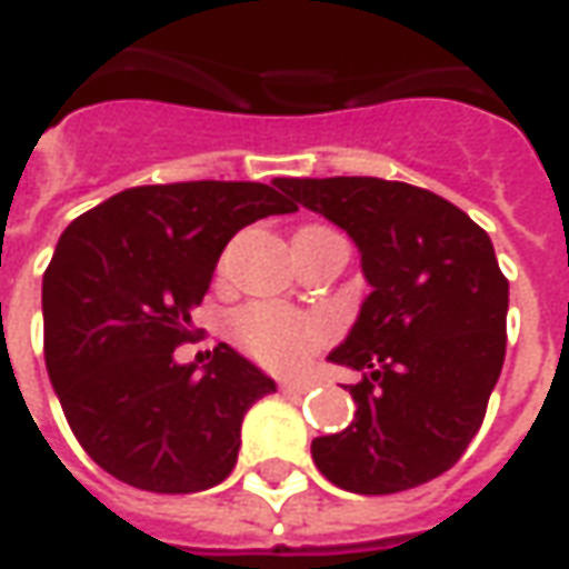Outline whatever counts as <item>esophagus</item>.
<instances>
[{
	"mask_svg": "<svg viewBox=\"0 0 569 569\" xmlns=\"http://www.w3.org/2000/svg\"><path fill=\"white\" fill-rule=\"evenodd\" d=\"M313 387H317V381H313V378H298V381L280 383V390H283L286 396H305L308 390H313Z\"/></svg>",
	"mask_w": 569,
	"mask_h": 569,
	"instance_id": "esophagus-1",
	"label": "esophagus"
}]
</instances>
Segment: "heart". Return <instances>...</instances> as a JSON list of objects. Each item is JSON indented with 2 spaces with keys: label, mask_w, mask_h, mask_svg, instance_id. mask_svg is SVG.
Wrapping results in <instances>:
<instances>
[{
  "label": "heart",
  "mask_w": 569,
  "mask_h": 569,
  "mask_svg": "<svg viewBox=\"0 0 569 569\" xmlns=\"http://www.w3.org/2000/svg\"><path fill=\"white\" fill-rule=\"evenodd\" d=\"M231 335L249 357L268 369L296 371L332 338V322L271 301H256L231 317Z\"/></svg>",
  "instance_id": "heart-1"
}]
</instances>
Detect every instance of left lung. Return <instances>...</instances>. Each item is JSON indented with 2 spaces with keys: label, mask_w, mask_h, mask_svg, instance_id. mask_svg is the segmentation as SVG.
Masks as SVG:
<instances>
[{
  "label": "left lung",
  "mask_w": 569,
  "mask_h": 569,
  "mask_svg": "<svg viewBox=\"0 0 569 569\" xmlns=\"http://www.w3.org/2000/svg\"><path fill=\"white\" fill-rule=\"evenodd\" d=\"M353 237L371 292L329 359L362 371L357 415L310 445L353 493H399L448 472L485 420L506 359L509 280L490 237L451 200L375 176L277 179Z\"/></svg>",
  "instance_id": "1"
}]
</instances>
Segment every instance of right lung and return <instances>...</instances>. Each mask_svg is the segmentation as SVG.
I'll return each mask as SVG.
<instances>
[{"mask_svg":"<svg viewBox=\"0 0 569 569\" xmlns=\"http://www.w3.org/2000/svg\"><path fill=\"white\" fill-rule=\"evenodd\" d=\"M296 210L261 182L137 186L60 234L42 280L44 366L76 439L109 476L154 493L231 476L243 415L277 383L228 345L203 371L173 350L194 335L191 308L228 240Z\"/></svg>","mask_w":569,"mask_h":569,"instance_id":"right-lung-1","label":"right lung"}]
</instances>
